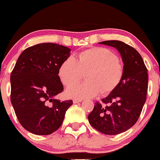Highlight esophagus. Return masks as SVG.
Segmentation results:
<instances>
[{"mask_svg":"<svg viewBox=\"0 0 160 160\" xmlns=\"http://www.w3.org/2000/svg\"><path fill=\"white\" fill-rule=\"evenodd\" d=\"M82 101H83V100H82V99H74L73 100V103H74V104H76V103L81 102Z\"/></svg>","mask_w":160,"mask_h":160,"instance_id":"1","label":"esophagus"}]
</instances>
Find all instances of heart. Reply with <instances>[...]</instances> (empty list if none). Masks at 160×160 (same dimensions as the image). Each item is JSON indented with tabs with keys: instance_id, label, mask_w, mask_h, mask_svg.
Wrapping results in <instances>:
<instances>
[{
	"instance_id": "1",
	"label": "heart",
	"mask_w": 160,
	"mask_h": 160,
	"mask_svg": "<svg viewBox=\"0 0 160 160\" xmlns=\"http://www.w3.org/2000/svg\"><path fill=\"white\" fill-rule=\"evenodd\" d=\"M86 73L88 82L67 88L71 98H93L101 92L113 91L122 81L124 67L118 57L110 49L91 47L80 52L75 58L67 57L59 66L58 75L62 84L78 82Z\"/></svg>"
}]
</instances>
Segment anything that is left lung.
<instances>
[{"instance_id": "obj_1", "label": "left lung", "mask_w": 160, "mask_h": 160, "mask_svg": "<svg viewBox=\"0 0 160 160\" xmlns=\"http://www.w3.org/2000/svg\"><path fill=\"white\" fill-rule=\"evenodd\" d=\"M100 43L118 50L124 62V76L101 103H95L88 121L101 133L118 135L132 128L141 114L147 95L148 70L141 55L129 45L118 40Z\"/></svg>"}]
</instances>
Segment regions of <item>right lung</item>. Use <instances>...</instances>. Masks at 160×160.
<instances>
[{
    "label": "right lung",
    "mask_w": 160,
    "mask_h": 160,
    "mask_svg": "<svg viewBox=\"0 0 160 160\" xmlns=\"http://www.w3.org/2000/svg\"><path fill=\"white\" fill-rule=\"evenodd\" d=\"M70 51L55 43H40L25 49L16 62L11 74V101L18 122L32 133L56 132L72 104V100L53 98L63 90L58 70Z\"/></svg>",
    "instance_id": "right-lung-1"
}]
</instances>
